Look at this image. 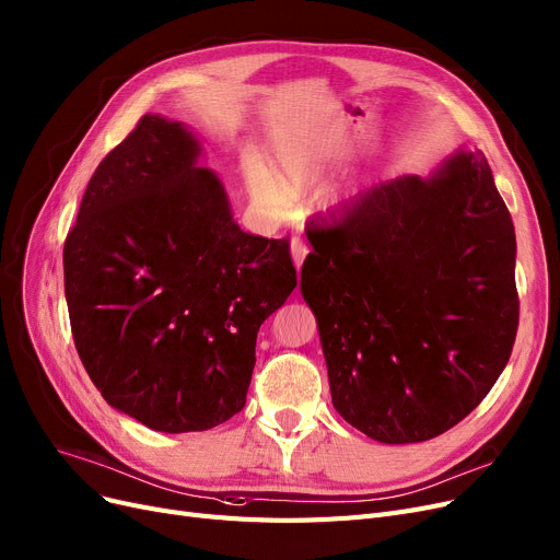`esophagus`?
I'll list each match as a JSON object with an SVG mask.
<instances>
[{"label":"esophagus","mask_w":560,"mask_h":560,"mask_svg":"<svg viewBox=\"0 0 560 560\" xmlns=\"http://www.w3.org/2000/svg\"><path fill=\"white\" fill-rule=\"evenodd\" d=\"M289 250H292L294 266H296V268H301L303 259L307 257V245H305L301 238H292V243H289Z\"/></svg>","instance_id":"esophagus-1"}]
</instances>
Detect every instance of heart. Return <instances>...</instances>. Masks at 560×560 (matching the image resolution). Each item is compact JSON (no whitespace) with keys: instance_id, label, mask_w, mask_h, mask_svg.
<instances>
[{"instance_id":"heart-1","label":"heart","mask_w":560,"mask_h":560,"mask_svg":"<svg viewBox=\"0 0 560 560\" xmlns=\"http://www.w3.org/2000/svg\"><path fill=\"white\" fill-rule=\"evenodd\" d=\"M326 172V155L312 144H284L276 151L273 167L255 155L243 161V182L257 209L282 215L292 199L315 190Z\"/></svg>"}]
</instances>
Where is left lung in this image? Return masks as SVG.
<instances>
[{
	"label": "left lung",
	"instance_id": "8db88e82",
	"mask_svg": "<svg viewBox=\"0 0 560 560\" xmlns=\"http://www.w3.org/2000/svg\"><path fill=\"white\" fill-rule=\"evenodd\" d=\"M332 407L382 443H418L471 413L520 324L512 218L482 151L378 184L310 238Z\"/></svg>",
	"mask_w": 560,
	"mask_h": 560
}]
</instances>
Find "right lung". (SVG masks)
Masks as SVG:
<instances>
[{"mask_svg":"<svg viewBox=\"0 0 560 560\" xmlns=\"http://www.w3.org/2000/svg\"><path fill=\"white\" fill-rule=\"evenodd\" d=\"M182 121L144 115L89 182L63 243L80 361L109 407L202 432L245 405L257 330L296 287L287 238L245 234Z\"/></svg>","mask_w":560,"mask_h":560,"instance_id":"add662e5","label":"right lung"}]
</instances>
